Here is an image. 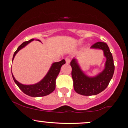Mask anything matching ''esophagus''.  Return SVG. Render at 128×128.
<instances>
[{"label":"esophagus","instance_id":"1","mask_svg":"<svg viewBox=\"0 0 128 128\" xmlns=\"http://www.w3.org/2000/svg\"><path fill=\"white\" fill-rule=\"evenodd\" d=\"M66 62L67 64H69L70 62V60L69 58H66Z\"/></svg>","mask_w":128,"mask_h":128}]
</instances>
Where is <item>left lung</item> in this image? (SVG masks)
Instances as JSON below:
<instances>
[{
  "label": "left lung",
  "mask_w": 128,
  "mask_h": 128,
  "mask_svg": "<svg viewBox=\"0 0 128 128\" xmlns=\"http://www.w3.org/2000/svg\"><path fill=\"white\" fill-rule=\"evenodd\" d=\"M91 48L102 50L106 58L104 68L96 76H89L86 75L75 58L70 62L74 90L78 94L83 96L96 95L103 91L109 84L115 70L112 54L107 44L98 42L92 45Z\"/></svg>",
  "instance_id": "1"
}]
</instances>
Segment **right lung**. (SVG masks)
Masks as SVG:
<instances>
[{
	"mask_svg": "<svg viewBox=\"0 0 128 128\" xmlns=\"http://www.w3.org/2000/svg\"><path fill=\"white\" fill-rule=\"evenodd\" d=\"M33 40H34V39L32 38L29 41L24 42L18 46L16 51L14 52V54H13L12 62H13L15 55L19 51L23 48L24 47H25ZM38 40V41L40 42V40ZM64 64H66V60H62L60 62L53 63L46 75L44 77V78L40 80L39 82L34 84H28H28H23L16 80L14 76H13V74H12V76H13V80L19 87V88L26 94L31 97L45 96L52 93L55 90L56 79L59 73H60L62 66Z\"/></svg>",
	"mask_w": 128,
	"mask_h": 128,
	"instance_id": "right-lung-1",
	"label": "right lung"
}]
</instances>
